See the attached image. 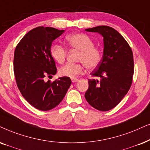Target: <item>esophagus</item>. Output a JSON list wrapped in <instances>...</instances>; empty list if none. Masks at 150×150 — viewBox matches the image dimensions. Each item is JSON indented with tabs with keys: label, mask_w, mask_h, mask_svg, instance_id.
Here are the masks:
<instances>
[{
	"label": "esophagus",
	"mask_w": 150,
	"mask_h": 150,
	"mask_svg": "<svg viewBox=\"0 0 150 150\" xmlns=\"http://www.w3.org/2000/svg\"><path fill=\"white\" fill-rule=\"evenodd\" d=\"M71 81H72V83H76L79 81V79H71Z\"/></svg>",
	"instance_id": "esophagus-1"
}]
</instances>
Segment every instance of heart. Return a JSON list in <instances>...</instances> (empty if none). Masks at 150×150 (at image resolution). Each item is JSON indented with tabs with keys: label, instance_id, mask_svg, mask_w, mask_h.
Masks as SVG:
<instances>
[{
	"label": "heart",
	"instance_id": "b5f03b06",
	"mask_svg": "<svg viewBox=\"0 0 150 150\" xmlns=\"http://www.w3.org/2000/svg\"><path fill=\"white\" fill-rule=\"evenodd\" d=\"M66 42L69 47L80 51L78 61L81 63H67L59 69V74L63 76L75 79L83 72V64L87 69H94L100 63L101 52L94 47L93 40L86 34H74L66 37ZM50 53L58 63L65 61L67 50L60 44H54L51 47Z\"/></svg>",
	"mask_w": 150,
	"mask_h": 150
}]
</instances>
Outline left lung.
<instances>
[{"label":"left lung","instance_id":"8db88e82","mask_svg":"<svg viewBox=\"0 0 150 150\" xmlns=\"http://www.w3.org/2000/svg\"><path fill=\"white\" fill-rule=\"evenodd\" d=\"M85 31L100 34L104 49L100 63L91 73L100 80H88L89 88L85 97L93 108L105 112L117 105L131 87L133 54L125 38L114 28L102 25Z\"/></svg>","mask_w":150,"mask_h":150}]
</instances>
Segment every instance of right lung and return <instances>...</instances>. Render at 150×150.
Masks as SVG:
<instances>
[{
    "label": "right lung",
    "mask_w": 150,
    "mask_h": 150,
    "mask_svg": "<svg viewBox=\"0 0 150 150\" xmlns=\"http://www.w3.org/2000/svg\"><path fill=\"white\" fill-rule=\"evenodd\" d=\"M65 30L38 27L30 31L17 45L13 58V72L19 90L30 105L41 111L58 105L65 97L71 81L60 77L45 81L57 71L50 53L52 42Z\"/></svg>",
    "instance_id": "right-lung-1"
}]
</instances>
